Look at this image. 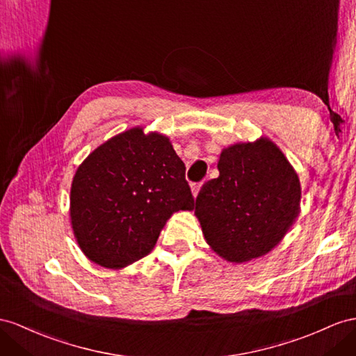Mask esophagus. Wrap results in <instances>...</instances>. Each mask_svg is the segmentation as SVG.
Returning a JSON list of instances; mask_svg holds the SVG:
<instances>
[{"mask_svg":"<svg viewBox=\"0 0 356 356\" xmlns=\"http://www.w3.org/2000/svg\"><path fill=\"white\" fill-rule=\"evenodd\" d=\"M202 185H203V184H193V185H191V191H193V195H194V197L198 195L200 188H202Z\"/></svg>","mask_w":356,"mask_h":356,"instance_id":"34e87169","label":"esophagus"}]
</instances>
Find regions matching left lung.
<instances>
[{
  "instance_id": "left-lung-1",
  "label": "left lung",
  "mask_w": 356,
  "mask_h": 356,
  "mask_svg": "<svg viewBox=\"0 0 356 356\" xmlns=\"http://www.w3.org/2000/svg\"><path fill=\"white\" fill-rule=\"evenodd\" d=\"M218 171L193 207L207 245L232 263L266 256L299 215L298 172L268 136L222 149Z\"/></svg>"
}]
</instances>
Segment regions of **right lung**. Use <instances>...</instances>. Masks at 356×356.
Wrapping results in <instances>:
<instances>
[{"label":"right lung","mask_w":356,"mask_h":356,"mask_svg":"<svg viewBox=\"0 0 356 356\" xmlns=\"http://www.w3.org/2000/svg\"><path fill=\"white\" fill-rule=\"evenodd\" d=\"M193 207L185 163L170 138L141 126L91 152L70 186L75 239L90 261L108 269L147 256L171 215Z\"/></svg>","instance_id":"add662e5"}]
</instances>
